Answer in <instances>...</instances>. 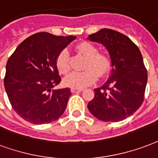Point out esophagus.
I'll return each mask as SVG.
<instances>
[{
  "mask_svg": "<svg viewBox=\"0 0 158 158\" xmlns=\"http://www.w3.org/2000/svg\"><path fill=\"white\" fill-rule=\"evenodd\" d=\"M83 89H78V88H71V93H77V92H81Z\"/></svg>",
  "mask_w": 158,
  "mask_h": 158,
  "instance_id": "34e87169",
  "label": "esophagus"
}]
</instances>
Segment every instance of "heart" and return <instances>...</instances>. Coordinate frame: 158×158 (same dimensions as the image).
I'll use <instances>...</instances> for the list:
<instances>
[{
	"label": "heart",
	"instance_id": "b5f03b06",
	"mask_svg": "<svg viewBox=\"0 0 158 158\" xmlns=\"http://www.w3.org/2000/svg\"><path fill=\"white\" fill-rule=\"evenodd\" d=\"M81 54L87 57L85 71H73L64 79L67 87L72 88H84L93 84L98 77H103L109 73L112 67V61L109 55L98 53V49L89 42H81L77 46ZM56 66L60 74H67L70 71L69 54L66 49H62L56 57Z\"/></svg>",
	"mask_w": 158,
	"mask_h": 158
}]
</instances>
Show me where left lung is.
Segmentation results:
<instances>
[{
	"label": "left lung",
	"mask_w": 158,
	"mask_h": 158,
	"mask_svg": "<svg viewBox=\"0 0 158 158\" xmlns=\"http://www.w3.org/2000/svg\"><path fill=\"white\" fill-rule=\"evenodd\" d=\"M102 44L112 61L109 78L103 87L94 89L87 104L91 114L99 120L118 122L132 115L144 101L147 71L140 49L125 34L103 28L88 36Z\"/></svg>",
	"instance_id": "8db88e82"
}]
</instances>
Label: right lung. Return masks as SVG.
<instances>
[{"instance_id":"add662e5","label":"right lung","mask_w":158,"mask_h":158,"mask_svg":"<svg viewBox=\"0 0 158 158\" xmlns=\"http://www.w3.org/2000/svg\"><path fill=\"white\" fill-rule=\"evenodd\" d=\"M76 36L41 32L23 41L8 59L4 86L12 109L35 125L58 119L66 109L70 88L54 89L61 78L56 57Z\"/></svg>"}]
</instances>
